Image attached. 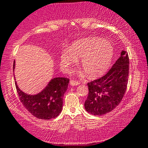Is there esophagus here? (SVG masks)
I'll use <instances>...</instances> for the list:
<instances>
[{"label":"esophagus","instance_id":"obj_1","mask_svg":"<svg viewBox=\"0 0 148 148\" xmlns=\"http://www.w3.org/2000/svg\"><path fill=\"white\" fill-rule=\"evenodd\" d=\"M79 84V83L77 82L76 80H73V79H71V80L70 81V84H71V86H73H73L77 85V84Z\"/></svg>","mask_w":148,"mask_h":148}]
</instances>
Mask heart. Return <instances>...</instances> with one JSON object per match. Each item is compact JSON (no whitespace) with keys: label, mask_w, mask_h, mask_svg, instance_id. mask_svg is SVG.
I'll return each mask as SVG.
<instances>
[{"label":"heart","mask_w":148,"mask_h":148,"mask_svg":"<svg viewBox=\"0 0 148 148\" xmlns=\"http://www.w3.org/2000/svg\"><path fill=\"white\" fill-rule=\"evenodd\" d=\"M114 50L108 41L99 38H88L76 41L61 55V66L66 70L77 60L89 77L100 76L107 71L113 57Z\"/></svg>","instance_id":"b5f03b06"}]
</instances>
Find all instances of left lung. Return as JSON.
Instances as JSON below:
<instances>
[{"label":"left lung","mask_w":148,"mask_h":148,"mask_svg":"<svg viewBox=\"0 0 148 148\" xmlns=\"http://www.w3.org/2000/svg\"><path fill=\"white\" fill-rule=\"evenodd\" d=\"M128 53L122 51L119 59L105 75L87 84L85 110L94 115H103L115 108L124 97L129 78Z\"/></svg>","instance_id":"8db88e82"}]
</instances>
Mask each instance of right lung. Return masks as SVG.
Returning <instances> with one entry per match:
<instances>
[{
	"label": "right lung",
	"mask_w": 148,
	"mask_h": 148,
	"mask_svg": "<svg viewBox=\"0 0 148 148\" xmlns=\"http://www.w3.org/2000/svg\"><path fill=\"white\" fill-rule=\"evenodd\" d=\"M14 61L13 69L15 68ZM69 79L54 77L48 83L44 89L35 95L23 92L15 82L16 92L23 106L31 114L38 119L55 118L61 112L63 97L67 90Z\"/></svg>",
	"instance_id": "right-lung-1"
}]
</instances>
